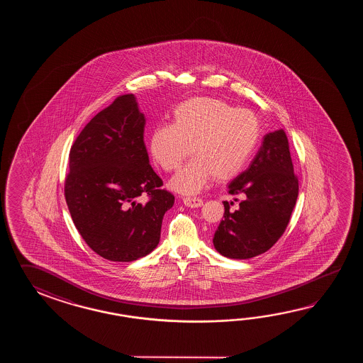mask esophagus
<instances>
[{
  "instance_id": "esophagus-1",
  "label": "esophagus",
  "mask_w": 363,
  "mask_h": 363,
  "mask_svg": "<svg viewBox=\"0 0 363 363\" xmlns=\"http://www.w3.org/2000/svg\"><path fill=\"white\" fill-rule=\"evenodd\" d=\"M185 206L188 208H200L203 205V201L199 199V197H184L183 199Z\"/></svg>"
}]
</instances>
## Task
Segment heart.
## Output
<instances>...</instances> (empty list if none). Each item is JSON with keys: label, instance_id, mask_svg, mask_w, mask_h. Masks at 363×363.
I'll return each instance as SVG.
<instances>
[{"label": "heart", "instance_id": "1", "mask_svg": "<svg viewBox=\"0 0 363 363\" xmlns=\"http://www.w3.org/2000/svg\"><path fill=\"white\" fill-rule=\"evenodd\" d=\"M261 139L258 116L247 108L210 97L182 102L172 124H160L149 136V152L161 169L174 171L191 153L192 160L171 179L179 193H199L216 178L230 180L245 169Z\"/></svg>", "mask_w": 363, "mask_h": 363}]
</instances>
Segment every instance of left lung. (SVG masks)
<instances>
[{
  "mask_svg": "<svg viewBox=\"0 0 363 363\" xmlns=\"http://www.w3.org/2000/svg\"><path fill=\"white\" fill-rule=\"evenodd\" d=\"M228 193L240 205L233 211V201H224V219L213 239L216 252L232 259L267 252L286 231L298 196L284 130L263 136L255 160L228 184Z\"/></svg>",
  "mask_w": 363,
  "mask_h": 363,
  "instance_id": "1",
  "label": "left lung"
}]
</instances>
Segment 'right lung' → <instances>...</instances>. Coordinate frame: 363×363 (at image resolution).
<instances>
[{
    "mask_svg": "<svg viewBox=\"0 0 363 363\" xmlns=\"http://www.w3.org/2000/svg\"><path fill=\"white\" fill-rule=\"evenodd\" d=\"M145 116L133 94L93 116L72 144L65 197L88 247L113 262L152 253L175 197L161 189L144 144ZM147 195V204L137 202Z\"/></svg>",
    "mask_w": 363,
    "mask_h": 363,
    "instance_id": "add662e5",
    "label": "right lung"
}]
</instances>
